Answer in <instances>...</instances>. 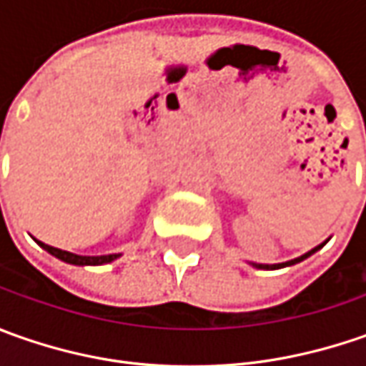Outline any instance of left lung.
Wrapping results in <instances>:
<instances>
[{
  "mask_svg": "<svg viewBox=\"0 0 366 366\" xmlns=\"http://www.w3.org/2000/svg\"><path fill=\"white\" fill-rule=\"evenodd\" d=\"M326 244V242H324ZM324 244H320L316 246V248H312L310 252H305V254H302V257H297V259H293V260H287V262H279V264H259V262H252V267H257V269H267V271H274V269H283V267H291V264H295V262H302L303 259H307L310 254H314L316 250H320L322 246Z\"/></svg>",
  "mask_w": 366,
  "mask_h": 366,
  "instance_id": "obj_1",
  "label": "left lung"
}]
</instances>
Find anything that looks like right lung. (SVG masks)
Masks as SVG:
<instances>
[{
	"instance_id": "right-lung-1",
	"label": "right lung",
	"mask_w": 366,
	"mask_h": 366,
	"mask_svg": "<svg viewBox=\"0 0 366 366\" xmlns=\"http://www.w3.org/2000/svg\"><path fill=\"white\" fill-rule=\"evenodd\" d=\"M38 244L42 246L46 252H50L52 257H56V259L64 260V262H69V264H79V267H83V264H106V262H112V260H116L120 254H104V257H81V254H73V252H66V250H61V248H54V246L44 244V242H40V240H36Z\"/></svg>"
}]
</instances>
